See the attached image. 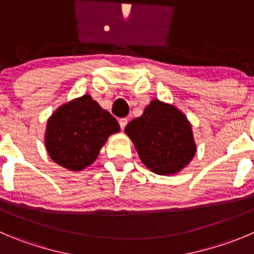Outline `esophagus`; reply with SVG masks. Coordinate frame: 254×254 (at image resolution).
Returning a JSON list of instances; mask_svg holds the SVG:
<instances>
[{
    "instance_id": "obj_1",
    "label": "esophagus",
    "mask_w": 254,
    "mask_h": 254,
    "mask_svg": "<svg viewBox=\"0 0 254 254\" xmlns=\"http://www.w3.org/2000/svg\"><path fill=\"white\" fill-rule=\"evenodd\" d=\"M118 123H120L121 126V129H125V127L127 126V123H128V120H127V118H120V120H118Z\"/></svg>"
}]
</instances>
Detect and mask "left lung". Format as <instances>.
<instances>
[{"label": "left lung", "instance_id": "left-lung-1", "mask_svg": "<svg viewBox=\"0 0 254 254\" xmlns=\"http://www.w3.org/2000/svg\"><path fill=\"white\" fill-rule=\"evenodd\" d=\"M142 163L161 176L176 175L194 157L192 126L176 106L153 100L141 117L126 126Z\"/></svg>", "mask_w": 254, "mask_h": 254}]
</instances>
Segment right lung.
I'll list each match as a JSON object with an SVG mask.
<instances>
[{
    "mask_svg": "<svg viewBox=\"0 0 254 254\" xmlns=\"http://www.w3.org/2000/svg\"><path fill=\"white\" fill-rule=\"evenodd\" d=\"M117 132V120L84 95L62 105L48 118L45 146L53 162L78 172L92 165L108 137Z\"/></svg>",
    "mask_w": 254,
    "mask_h": 254,
    "instance_id": "right-lung-1",
    "label": "right lung"
}]
</instances>
